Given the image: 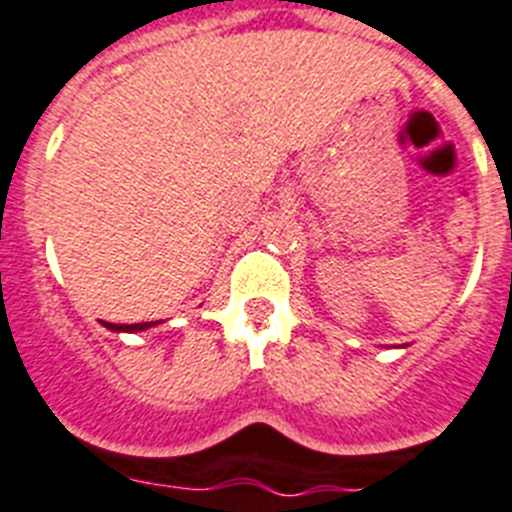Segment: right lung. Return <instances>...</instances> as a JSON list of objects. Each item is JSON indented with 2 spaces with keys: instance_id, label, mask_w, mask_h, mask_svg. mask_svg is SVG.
Segmentation results:
<instances>
[{
  "instance_id": "1",
  "label": "right lung",
  "mask_w": 512,
  "mask_h": 512,
  "mask_svg": "<svg viewBox=\"0 0 512 512\" xmlns=\"http://www.w3.org/2000/svg\"><path fill=\"white\" fill-rule=\"evenodd\" d=\"M157 322H141V324H110L105 322V327L108 330H115V332H139V330H146V327H154Z\"/></svg>"
}]
</instances>
